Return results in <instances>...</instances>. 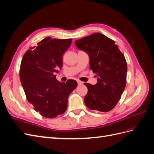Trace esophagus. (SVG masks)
<instances>
[{"label":"esophagus","mask_w":154,"mask_h":154,"mask_svg":"<svg viewBox=\"0 0 154 154\" xmlns=\"http://www.w3.org/2000/svg\"><path fill=\"white\" fill-rule=\"evenodd\" d=\"M77 82H78V85H82V84H83V82H81V81L78 80Z\"/></svg>","instance_id":"34e87169"}]
</instances>
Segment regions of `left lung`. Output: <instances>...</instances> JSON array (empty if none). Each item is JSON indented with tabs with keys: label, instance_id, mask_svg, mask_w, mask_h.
Wrapping results in <instances>:
<instances>
[{
	"label": "left lung",
	"instance_id": "obj_1",
	"mask_svg": "<svg viewBox=\"0 0 154 154\" xmlns=\"http://www.w3.org/2000/svg\"><path fill=\"white\" fill-rule=\"evenodd\" d=\"M80 50L89 57L90 69L97 77L95 85L85 83L88 88L84 102L91 110L109 112L121 98L127 83V64L115 42L96 32L75 41Z\"/></svg>",
	"mask_w": 154,
	"mask_h": 154
}]
</instances>
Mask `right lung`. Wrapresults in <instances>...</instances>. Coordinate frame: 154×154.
Listing matches in <instances>:
<instances>
[{"label":"right lung","mask_w":154,"mask_h":154,"mask_svg":"<svg viewBox=\"0 0 154 154\" xmlns=\"http://www.w3.org/2000/svg\"><path fill=\"white\" fill-rule=\"evenodd\" d=\"M71 42L72 39L46 37L34 50L27 51L22 59L20 80L27 100L45 118L63 114L68 97L77 87L76 81L60 82L54 74L62 69L63 55Z\"/></svg>","instance_id":"1"}]
</instances>
